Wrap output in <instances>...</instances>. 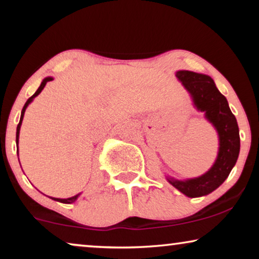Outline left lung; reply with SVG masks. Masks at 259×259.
Listing matches in <instances>:
<instances>
[{
	"label": "left lung",
	"instance_id": "1",
	"mask_svg": "<svg viewBox=\"0 0 259 259\" xmlns=\"http://www.w3.org/2000/svg\"><path fill=\"white\" fill-rule=\"evenodd\" d=\"M176 76L189 92L197 111L203 112L205 119L217 131L219 147L214 164L204 175L185 180L166 176V179L186 197L207 196L225 182L236 165L240 150L238 123L212 77L191 70H178Z\"/></svg>",
	"mask_w": 259,
	"mask_h": 259
}]
</instances>
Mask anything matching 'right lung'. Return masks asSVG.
I'll return each mask as SVG.
<instances>
[{
	"label": "right lung",
	"mask_w": 259,
	"mask_h": 259,
	"mask_svg": "<svg viewBox=\"0 0 259 259\" xmlns=\"http://www.w3.org/2000/svg\"><path fill=\"white\" fill-rule=\"evenodd\" d=\"M52 80H54V79H53L52 76L45 77V79L42 80V82H41V84H40V87L37 88V91L35 92V93H34L33 95H31V97H30L29 99H28L27 102H26V104H24V106H23V108H22V112H21V118H20V122H19V125H17V128H16V145H17V155H19V137H20V128H21V125H22V120H23L24 112H26V109H27V107H28V105H29L30 102L34 100V98H36L37 95L41 93L42 90H44L45 86H46V83L49 82V81H52ZM80 194H81V193H77L76 196H74V197H70V198H67V199H60V198H53V197H49V198H52L53 200H55V201H60V203H63V204H72V203H74V201H75V200L77 199V198H79Z\"/></svg>",
	"instance_id": "obj_1"
}]
</instances>
